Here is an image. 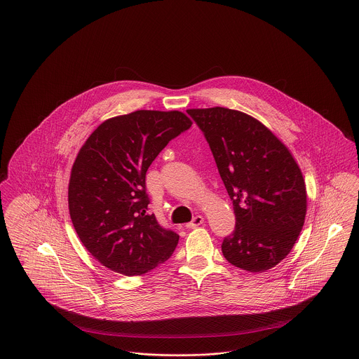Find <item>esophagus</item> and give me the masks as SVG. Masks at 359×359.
I'll return each mask as SVG.
<instances>
[{
	"label": "esophagus",
	"mask_w": 359,
	"mask_h": 359,
	"mask_svg": "<svg viewBox=\"0 0 359 359\" xmlns=\"http://www.w3.org/2000/svg\"><path fill=\"white\" fill-rule=\"evenodd\" d=\"M203 223H204V217H203V216H194L191 222L187 223V229H194V227H197V226H200V224H203Z\"/></svg>",
	"instance_id": "1"
}]
</instances>
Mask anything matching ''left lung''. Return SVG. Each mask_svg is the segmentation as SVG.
Listing matches in <instances>:
<instances>
[{
	"mask_svg": "<svg viewBox=\"0 0 359 359\" xmlns=\"http://www.w3.org/2000/svg\"><path fill=\"white\" fill-rule=\"evenodd\" d=\"M204 133L236 214L226 260L264 272L291 252L304 227L306 187L291 152L260 121L231 109L187 110Z\"/></svg>",
	"mask_w": 359,
	"mask_h": 359,
	"instance_id": "left-lung-1",
	"label": "left lung"
}]
</instances>
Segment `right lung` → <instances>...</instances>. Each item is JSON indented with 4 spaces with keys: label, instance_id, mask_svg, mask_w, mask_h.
Here are the masks:
<instances>
[{
    "label": "right lung",
    "instance_id": "right-lung-1",
    "mask_svg": "<svg viewBox=\"0 0 359 359\" xmlns=\"http://www.w3.org/2000/svg\"><path fill=\"white\" fill-rule=\"evenodd\" d=\"M191 121L181 111L137 110L102 122L80 148L68 189L73 227L106 268L143 275L165 263L180 236L148 214L145 174Z\"/></svg>",
    "mask_w": 359,
    "mask_h": 359
}]
</instances>
